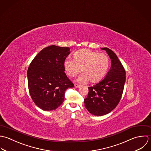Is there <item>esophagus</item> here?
<instances>
[{"instance_id": "34e87169", "label": "esophagus", "mask_w": 151, "mask_h": 151, "mask_svg": "<svg viewBox=\"0 0 151 151\" xmlns=\"http://www.w3.org/2000/svg\"><path fill=\"white\" fill-rule=\"evenodd\" d=\"M74 86H75V88H80V87L81 86V85H78V84H77V83H75V84H74Z\"/></svg>"}]
</instances>
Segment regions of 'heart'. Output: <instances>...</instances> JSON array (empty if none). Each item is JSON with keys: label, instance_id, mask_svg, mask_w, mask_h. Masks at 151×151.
I'll return each mask as SVG.
<instances>
[{"label": "heart", "instance_id": "b5f03b06", "mask_svg": "<svg viewBox=\"0 0 151 151\" xmlns=\"http://www.w3.org/2000/svg\"><path fill=\"white\" fill-rule=\"evenodd\" d=\"M110 64L108 56L104 53H97L88 49H82L76 52L73 59L66 58L64 68L67 74L73 77L81 70L83 73L77 79L78 82L88 80L92 83L100 81L106 74Z\"/></svg>", "mask_w": 151, "mask_h": 151}]
</instances>
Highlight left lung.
Returning <instances> with one entry per match:
<instances>
[{"mask_svg": "<svg viewBox=\"0 0 151 151\" xmlns=\"http://www.w3.org/2000/svg\"><path fill=\"white\" fill-rule=\"evenodd\" d=\"M101 49L109 55L111 61V68L102 81L88 88V97L84 99L86 109L97 116L106 115L116 107L125 82V71L116 54L107 47Z\"/></svg>", "mask_w": 151, "mask_h": 151, "instance_id": "left-lung-1", "label": "left lung"}]
</instances>
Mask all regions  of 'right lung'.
Here are the masks:
<instances>
[{"label":"right lung","instance_id":"obj_1","mask_svg":"<svg viewBox=\"0 0 151 151\" xmlns=\"http://www.w3.org/2000/svg\"><path fill=\"white\" fill-rule=\"evenodd\" d=\"M69 47L50 45L31 61L27 70L29 93L33 101L44 111L55 110L63 103L65 91L74 85L64 72Z\"/></svg>","mask_w":151,"mask_h":151}]
</instances>
